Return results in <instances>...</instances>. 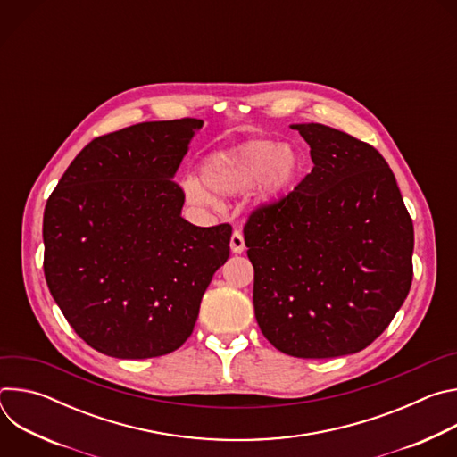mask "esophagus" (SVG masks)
<instances>
[{"label": "esophagus", "mask_w": 457, "mask_h": 457, "mask_svg": "<svg viewBox=\"0 0 457 457\" xmlns=\"http://www.w3.org/2000/svg\"><path fill=\"white\" fill-rule=\"evenodd\" d=\"M229 245H231V251L233 253H244V249H245V242H244V237H242V233L240 231H233V235H231V240H229Z\"/></svg>", "instance_id": "obj_1"}]
</instances>
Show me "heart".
<instances>
[{
	"label": "heart",
	"mask_w": 457,
	"mask_h": 457,
	"mask_svg": "<svg viewBox=\"0 0 457 457\" xmlns=\"http://www.w3.org/2000/svg\"><path fill=\"white\" fill-rule=\"evenodd\" d=\"M302 168L303 159L296 146L260 139L228 152L213 154L204 162L201 177L209 189L224 197L240 195L260 182L258 197L264 203H277L295 187ZM205 188L197 180H186V201L201 210L217 208V199Z\"/></svg>",
	"instance_id": "b5f03b06"
}]
</instances>
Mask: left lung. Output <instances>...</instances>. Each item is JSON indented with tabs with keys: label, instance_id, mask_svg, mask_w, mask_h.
I'll return each mask as SVG.
<instances>
[{
	"label": "left lung",
	"instance_id": "obj_1",
	"mask_svg": "<svg viewBox=\"0 0 457 457\" xmlns=\"http://www.w3.org/2000/svg\"><path fill=\"white\" fill-rule=\"evenodd\" d=\"M291 128L314 166L244 226L254 316L284 354H354L388 328L409 295L412 219L376 148L318 122Z\"/></svg>",
	"mask_w": 457,
	"mask_h": 457
}]
</instances>
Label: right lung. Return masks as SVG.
I'll return each mask as SVG.
<instances>
[{
    "label": "right lung",
    "mask_w": 457,
    "mask_h": 457,
    "mask_svg": "<svg viewBox=\"0 0 457 457\" xmlns=\"http://www.w3.org/2000/svg\"><path fill=\"white\" fill-rule=\"evenodd\" d=\"M201 119L152 120L88 143L43 215L45 278L96 351L145 360L179 349L229 256L231 226L180 217L173 180Z\"/></svg>",
    "instance_id": "obj_1"
}]
</instances>
